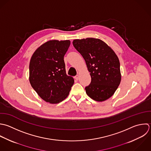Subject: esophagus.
Instances as JSON below:
<instances>
[{
	"label": "esophagus",
	"mask_w": 151,
	"mask_h": 151,
	"mask_svg": "<svg viewBox=\"0 0 151 151\" xmlns=\"http://www.w3.org/2000/svg\"><path fill=\"white\" fill-rule=\"evenodd\" d=\"M79 78V75H77L76 76H75V79H76V80H78Z\"/></svg>",
	"instance_id": "34e87169"
}]
</instances>
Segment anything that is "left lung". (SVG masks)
<instances>
[{"mask_svg":"<svg viewBox=\"0 0 151 151\" xmlns=\"http://www.w3.org/2000/svg\"><path fill=\"white\" fill-rule=\"evenodd\" d=\"M73 45L85 59L91 76L90 85L85 88L86 94L98 102L110 98L121 81L120 63L116 54L99 39H75Z\"/></svg>","mask_w":151,"mask_h":151,"instance_id":"left-lung-1","label":"left lung"}]
</instances>
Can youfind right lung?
Listing matches in <instances>:
<instances>
[{"instance_id": "add662e5", "label": "right lung", "mask_w": 151, "mask_h": 151, "mask_svg": "<svg viewBox=\"0 0 151 151\" xmlns=\"http://www.w3.org/2000/svg\"><path fill=\"white\" fill-rule=\"evenodd\" d=\"M69 40H48L33 53L29 63V82L37 95L50 104H58L69 94L74 79L66 73L63 57Z\"/></svg>"}]
</instances>
